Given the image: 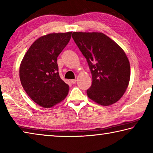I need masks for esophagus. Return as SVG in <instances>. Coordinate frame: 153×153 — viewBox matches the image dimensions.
<instances>
[{
  "label": "esophagus",
  "mask_w": 153,
  "mask_h": 153,
  "mask_svg": "<svg viewBox=\"0 0 153 153\" xmlns=\"http://www.w3.org/2000/svg\"><path fill=\"white\" fill-rule=\"evenodd\" d=\"M76 82H77L76 79H71V82L72 83V84H76Z\"/></svg>",
  "instance_id": "esophagus-1"
}]
</instances>
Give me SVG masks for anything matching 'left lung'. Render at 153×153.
<instances>
[{"label": "left lung", "instance_id": "8db88e82", "mask_svg": "<svg viewBox=\"0 0 153 153\" xmlns=\"http://www.w3.org/2000/svg\"><path fill=\"white\" fill-rule=\"evenodd\" d=\"M72 38L86 59L92 76L88 97L103 106L117 102L130 79V65L125 52L102 33L74 32Z\"/></svg>", "mask_w": 153, "mask_h": 153}]
</instances>
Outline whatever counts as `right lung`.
<instances>
[{"instance_id": "add662e5", "label": "right lung", "mask_w": 153, "mask_h": 153, "mask_svg": "<svg viewBox=\"0 0 153 153\" xmlns=\"http://www.w3.org/2000/svg\"><path fill=\"white\" fill-rule=\"evenodd\" d=\"M72 32L49 33L33 42L19 67L21 83L36 104L50 108L67 97L69 86L61 79L57 57L71 39Z\"/></svg>"}]
</instances>
